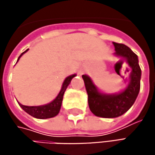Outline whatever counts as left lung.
Listing matches in <instances>:
<instances>
[{
    "label": "left lung",
    "instance_id": "obj_1",
    "mask_svg": "<svg viewBox=\"0 0 155 155\" xmlns=\"http://www.w3.org/2000/svg\"><path fill=\"white\" fill-rule=\"evenodd\" d=\"M113 45L116 51L115 54L126 59L131 68L130 79L127 88L118 94H103L98 91L91 78L82 75L91 111L97 117L108 118L119 117L132 107L139 93L141 79L137 55L124 44L113 42Z\"/></svg>",
    "mask_w": 155,
    "mask_h": 155
}]
</instances>
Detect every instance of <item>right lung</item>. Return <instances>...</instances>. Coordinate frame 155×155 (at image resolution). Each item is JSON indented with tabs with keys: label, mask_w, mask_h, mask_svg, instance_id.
<instances>
[{
	"label": "right lung",
	"mask_w": 155,
	"mask_h": 155,
	"mask_svg": "<svg viewBox=\"0 0 155 155\" xmlns=\"http://www.w3.org/2000/svg\"><path fill=\"white\" fill-rule=\"evenodd\" d=\"M28 50H26L25 52H23L19 57L18 58V59L20 58V56L26 53ZM75 76V74H73L71 76H68L64 80V83H63V86H62V89L59 92V94L57 95V97L50 103H48L47 105H43V106H32V107H28V106H24L20 103L19 106L23 108V110H25L28 114H29L30 116L36 117V118H50V117H55L59 111H60V108H61V105H62V101H63V97H64V93L67 88V86L70 84L72 79Z\"/></svg>",
	"instance_id": "1"
}]
</instances>
